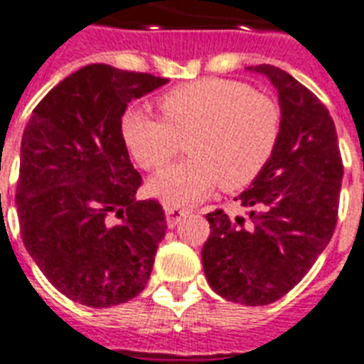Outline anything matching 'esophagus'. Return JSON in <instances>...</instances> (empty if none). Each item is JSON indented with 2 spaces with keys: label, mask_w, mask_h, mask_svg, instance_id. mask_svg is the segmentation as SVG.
Segmentation results:
<instances>
[{
  "label": "esophagus",
  "mask_w": 364,
  "mask_h": 364,
  "mask_svg": "<svg viewBox=\"0 0 364 364\" xmlns=\"http://www.w3.org/2000/svg\"><path fill=\"white\" fill-rule=\"evenodd\" d=\"M164 210H166V215H168V227H171V229H173V227L179 223V219L188 212L187 208H179L176 206V204H170V202L164 204Z\"/></svg>",
  "instance_id": "obj_1"
}]
</instances>
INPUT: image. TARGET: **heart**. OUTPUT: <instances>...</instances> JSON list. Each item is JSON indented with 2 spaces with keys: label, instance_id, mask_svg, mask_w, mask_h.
<instances>
[{
  "label": "heart",
  "instance_id": "obj_1",
  "mask_svg": "<svg viewBox=\"0 0 364 364\" xmlns=\"http://www.w3.org/2000/svg\"><path fill=\"white\" fill-rule=\"evenodd\" d=\"M164 118L129 110L122 122L127 149L145 170H160L188 143L193 156L158 173L152 194L171 204L204 198L221 183L237 191L254 181L273 158L281 110L244 82L206 77L160 97Z\"/></svg>",
  "mask_w": 364,
  "mask_h": 364
}]
</instances>
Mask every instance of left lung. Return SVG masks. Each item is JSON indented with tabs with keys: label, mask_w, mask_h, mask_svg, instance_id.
<instances>
[{
	"label": "left lung",
	"mask_w": 364,
	"mask_h": 364,
	"mask_svg": "<svg viewBox=\"0 0 364 364\" xmlns=\"http://www.w3.org/2000/svg\"><path fill=\"white\" fill-rule=\"evenodd\" d=\"M248 70L277 87L281 137L265 170L237 196L252 223L223 210L206 215L212 232L202 265L221 298L267 305L304 279L334 235L343 164L334 120L313 91L277 66Z\"/></svg>",
	"instance_id": "1"
}]
</instances>
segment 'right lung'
Returning <instances> with one entry per match:
<instances>
[{"instance_id": "obj_1", "label": "right lung", "mask_w": 364, "mask_h": 364, "mask_svg": "<svg viewBox=\"0 0 364 364\" xmlns=\"http://www.w3.org/2000/svg\"><path fill=\"white\" fill-rule=\"evenodd\" d=\"M164 83L87 65L57 83L24 127L15 196L22 242L53 287L87 307L143 292L166 237L160 202L135 198L143 179L122 133L127 102Z\"/></svg>"}]
</instances>
